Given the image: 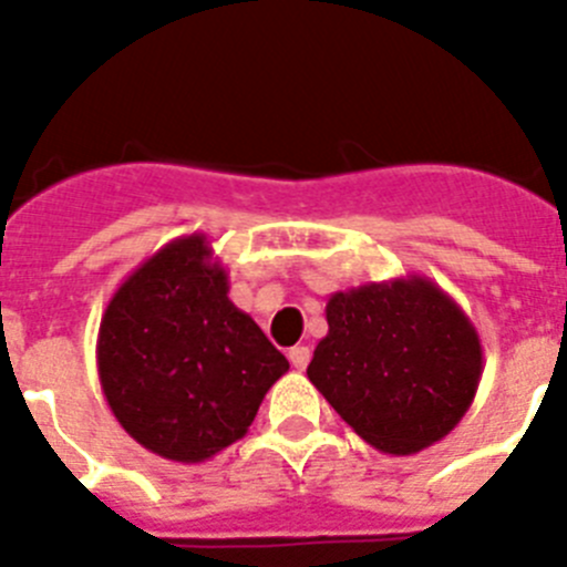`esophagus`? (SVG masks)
<instances>
[{
  "instance_id": "esophagus-1",
  "label": "esophagus",
  "mask_w": 567,
  "mask_h": 567,
  "mask_svg": "<svg viewBox=\"0 0 567 567\" xmlns=\"http://www.w3.org/2000/svg\"><path fill=\"white\" fill-rule=\"evenodd\" d=\"M309 358H312L309 346H295V349H289V363H292L295 369H300V372L309 365Z\"/></svg>"
}]
</instances>
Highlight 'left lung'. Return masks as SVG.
Listing matches in <instances>:
<instances>
[{"label":"left lung","mask_w":567,"mask_h":567,"mask_svg":"<svg viewBox=\"0 0 567 567\" xmlns=\"http://www.w3.org/2000/svg\"><path fill=\"white\" fill-rule=\"evenodd\" d=\"M327 323L307 374L378 452H423L454 432L474 403L483 378L480 334L425 275L334 292Z\"/></svg>","instance_id":"1"}]
</instances>
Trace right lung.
<instances>
[{"label":"right lung","instance_id":"1","mask_svg":"<svg viewBox=\"0 0 567 567\" xmlns=\"http://www.w3.org/2000/svg\"><path fill=\"white\" fill-rule=\"evenodd\" d=\"M96 365L124 432L173 463H204L249 432L289 360L229 300L204 233L150 255L102 315Z\"/></svg>","mask_w":567,"mask_h":567}]
</instances>
